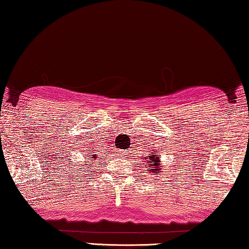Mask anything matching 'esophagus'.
<instances>
[{
  "mask_svg": "<svg viewBox=\"0 0 249 249\" xmlns=\"http://www.w3.org/2000/svg\"><path fill=\"white\" fill-rule=\"evenodd\" d=\"M121 154H123V155H124V154H125V151H123V149H122V151H121Z\"/></svg>",
  "mask_w": 249,
  "mask_h": 249,
  "instance_id": "1",
  "label": "esophagus"
}]
</instances>
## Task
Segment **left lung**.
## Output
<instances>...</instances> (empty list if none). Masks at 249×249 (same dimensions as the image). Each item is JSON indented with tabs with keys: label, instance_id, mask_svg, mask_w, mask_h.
Wrapping results in <instances>:
<instances>
[{
	"label": "left lung",
	"instance_id": "1",
	"mask_svg": "<svg viewBox=\"0 0 249 249\" xmlns=\"http://www.w3.org/2000/svg\"><path fill=\"white\" fill-rule=\"evenodd\" d=\"M156 153L151 154V156H148V160L145 159L146 160H147L149 168H151L148 172L149 175L151 174L154 175V173H160L161 171L160 169V159L159 157L160 154H156Z\"/></svg>",
	"mask_w": 249,
	"mask_h": 249
}]
</instances>
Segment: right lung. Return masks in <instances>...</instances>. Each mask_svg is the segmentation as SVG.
<instances>
[{
  "label": "right lung",
  "instance_id": "right-lung-1",
  "mask_svg": "<svg viewBox=\"0 0 249 249\" xmlns=\"http://www.w3.org/2000/svg\"><path fill=\"white\" fill-rule=\"evenodd\" d=\"M89 161L92 160H96V157H97V155H96V154H92V153H89Z\"/></svg>",
  "mask_w": 249,
  "mask_h": 249
}]
</instances>
